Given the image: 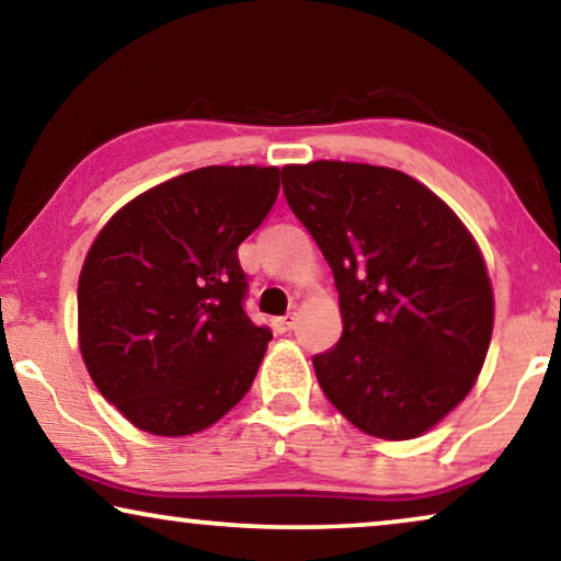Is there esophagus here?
I'll use <instances>...</instances> for the list:
<instances>
[{
	"instance_id": "obj_1",
	"label": "esophagus",
	"mask_w": 561,
	"mask_h": 561,
	"mask_svg": "<svg viewBox=\"0 0 561 561\" xmlns=\"http://www.w3.org/2000/svg\"><path fill=\"white\" fill-rule=\"evenodd\" d=\"M294 324H296V313H286V317H278V319H273V327H275V332H290V329H294Z\"/></svg>"
}]
</instances>
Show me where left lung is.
<instances>
[{"instance_id":"1","label":"left lung","mask_w":561,"mask_h":561,"mask_svg":"<svg viewBox=\"0 0 561 561\" xmlns=\"http://www.w3.org/2000/svg\"><path fill=\"white\" fill-rule=\"evenodd\" d=\"M280 175L340 294V342L313 357L321 390L359 432L421 436L465 401L485 363L495 306L478 242L393 168L317 160Z\"/></svg>"}]
</instances>
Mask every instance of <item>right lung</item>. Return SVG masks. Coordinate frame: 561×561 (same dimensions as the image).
<instances>
[{
  "label": "right lung",
  "instance_id": "1",
  "mask_svg": "<svg viewBox=\"0 0 561 561\" xmlns=\"http://www.w3.org/2000/svg\"><path fill=\"white\" fill-rule=\"evenodd\" d=\"M280 168L206 165L122 206L79 278V347L106 401L142 432H204L242 401L271 329L242 309L237 248L278 198Z\"/></svg>",
  "mask_w": 561,
  "mask_h": 561
}]
</instances>
